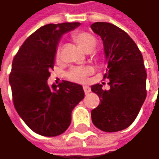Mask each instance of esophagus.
<instances>
[{
  "mask_svg": "<svg viewBox=\"0 0 159 159\" xmlns=\"http://www.w3.org/2000/svg\"><path fill=\"white\" fill-rule=\"evenodd\" d=\"M84 93L87 95V94H89L91 90H90V88L89 86H84Z\"/></svg>",
  "mask_w": 159,
  "mask_h": 159,
  "instance_id": "esophagus-1",
  "label": "esophagus"
}]
</instances>
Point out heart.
Masks as SVG:
<instances>
[{"label":"heart","instance_id":"b5f03b06","mask_svg":"<svg viewBox=\"0 0 159 159\" xmlns=\"http://www.w3.org/2000/svg\"><path fill=\"white\" fill-rule=\"evenodd\" d=\"M74 40L81 48H83L85 52L92 51L96 46V39L93 36L86 31H76L73 34ZM56 58H60V49H57ZM93 69L91 67H74L70 70L69 74V79L77 82V83H84L90 74H92Z\"/></svg>","mask_w":159,"mask_h":159}]
</instances>
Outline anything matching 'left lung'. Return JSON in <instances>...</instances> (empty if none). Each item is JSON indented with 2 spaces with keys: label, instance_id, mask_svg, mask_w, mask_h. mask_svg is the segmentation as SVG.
<instances>
[{
  "label": "left lung",
  "instance_id": "obj_1",
  "mask_svg": "<svg viewBox=\"0 0 159 159\" xmlns=\"http://www.w3.org/2000/svg\"><path fill=\"white\" fill-rule=\"evenodd\" d=\"M90 28L103 41L107 65L104 78L110 85L108 90L99 84L91 86L100 99L91 111V120L102 131H120L134 122L146 98L143 58L134 40L116 25L97 22Z\"/></svg>",
  "mask_w": 159,
  "mask_h": 159
}]
</instances>
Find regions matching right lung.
<instances>
[{"label": "right lung", "instance_id": "obj_1", "mask_svg": "<svg viewBox=\"0 0 159 159\" xmlns=\"http://www.w3.org/2000/svg\"><path fill=\"white\" fill-rule=\"evenodd\" d=\"M80 23L44 25L29 36L12 62L9 84L15 108L32 131L44 136H57L71 123V112L84 98L82 85L63 81L49 87L61 36Z\"/></svg>", "mask_w": 159, "mask_h": 159}]
</instances>
